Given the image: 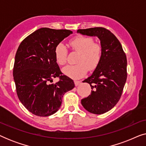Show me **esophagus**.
Listing matches in <instances>:
<instances>
[{
  "label": "esophagus",
  "mask_w": 146,
  "mask_h": 146,
  "mask_svg": "<svg viewBox=\"0 0 146 146\" xmlns=\"http://www.w3.org/2000/svg\"><path fill=\"white\" fill-rule=\"evenodd\" d=\"M80 83H81L80 81H78V80H75L74 81V84H75L76 86H78V85L80 84Z\"/></svg>",
  "instance_id": "esophagus-1"
}]
</instances>
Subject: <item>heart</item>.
<instances>
[{
    "label": "heart",
    "instance_id": "obj_1",
    "mask_svg": "<svg viewBox=\"0 0 146 146\" xmlns=\"http://www.w3.org/2000/svg\"><path fill=\"white\" fill-rule=\"evenodd\" d=\"M73 50L79 52L77 64L68 65L62 69L66 76L74 79L83 77L87 72L88 68L94 70L98 67L102 56V48L98 44L94 43L91 37L78 36L72 39L69 42ZM55 58L59 65H64L66 62L68 50L62 43L56 46L54 50Z\"/></svg>",
    "mask_w": 146,
    "mask_h": 146
}]
</instances>
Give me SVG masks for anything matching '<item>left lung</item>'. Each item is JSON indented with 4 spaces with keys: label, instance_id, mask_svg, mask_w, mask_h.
I'll use <instances>...</instances> for the list:
<instances>
[{
    "label": "left lung",
    "instance_id": "8db88e82",
    "mask_svg": "<svg viewBox=\"0 0 146 146\" xmlns=\"http://www.w3.org/2000/svg\"><path fill=\"white\" fill-rule=\"evenodd\" d=\"M77 33L96 36L100 41V62L90 76L83 81L88 83L92 90L81 104L89 112L102 114L110 110L120 98L127 79L126 56L115 36L104 28L79 29Z\"/></svg>",
    "mask_w": 146,
    "mask_h": 146
}]
</instances>
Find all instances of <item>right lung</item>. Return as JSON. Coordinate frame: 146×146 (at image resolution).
Listing matches in <instances>:
<instances>
[{"label":"right lung","mask_w":146,"mask_h":146,"mask_svg":"<svg viewBox=\"0 0 146 146\" xmlns=\"http://www.w3.org/2000/svg\"><path fill=\"white\" fill-rule=\"evenodd\" d=\"M71 34L69 30L42 28L28 36L18 48L13 68L17 96L24 106L38 116L56 112L64 94L75 86L72 80L62 75L54 54L56 46ZM56 77L60 80L50 84Z\"/></svg>","instance_id":"1"}]
</instances>
